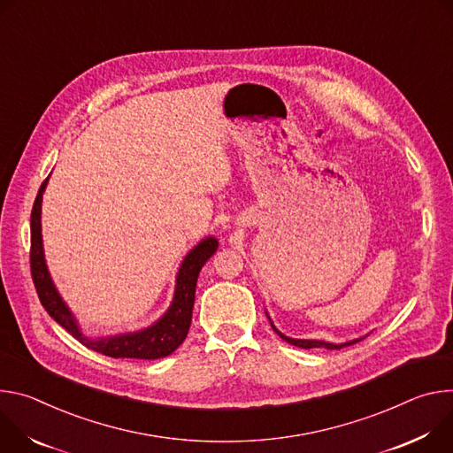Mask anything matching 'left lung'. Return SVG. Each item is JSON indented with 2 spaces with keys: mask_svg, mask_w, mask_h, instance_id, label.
I'll list each match as a JSON object with an SVG mask.
<instances>
[{
  "mask_svg": "<svg viewBox=\"0 0 453 453\" xmlns=\"http://www.w3.org/2000/svg\"><path fill=\"white\" fill-rule=\"evenodd\" d=\"M272 324V322H270ZM272 327H273V331L282 338V340H286L288 343H291V345H296V347H303V349H313V347H324V349H342V347H347V345H353V343H357V342H360V340H350V342H345V343H327V342H320V340H296V338H288V336H284L280 331H277L275 329V326L272 324Z\"/></svg>",
  "mask_w": 453,
  "mask_h": 453,
  "instance_id": "1",
  "label": "left lung"
}]
</instances>
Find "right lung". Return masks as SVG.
Masks as SVG:
<instances>
[{
	"instance_id": "add662e5",
	"label": "right lung",
	"mask_w": 453,
	"mask_h": 453,
	"mask_svg": "<svg viewBox=\"0 0 453 453\" xmlns=\"http://www.w3.org/2000/svg\"><path fill=\"white\" fill-rule=\"evenodd\" d=\"M46 181L48 178L41 183L30 216V272L42 308L82 345H86L91 350H96L100 355H106L111 358L158 360L174 353L181 345V342L187 338L190 327L197 275L201 268H203V265L214 256L218 250V241L214 237H207L190 250L188 256L183 259L176 277V291L173 304L169 311L155 326L131 334L110 336L100 340L88 338L81 333L75 319L63 303V298L59 296L44 265L41 239V199Z\"/></svg>"
}]
</instances>
